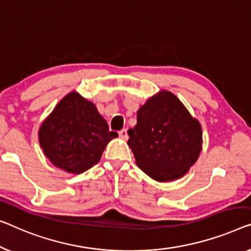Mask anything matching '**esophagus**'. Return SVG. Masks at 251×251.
Masks as SVG:
<instances>
[{
  "label": "esophagus",
  "instance_id": "esophagus-1",
  "mask_svg": "<svg viewBox=\"0 0 251 251\" xmlns=\"http://www.w3.org/2000/svg\"><path fill=\"white\" fill-rule=\"evenodd\" d=\"M119 137L123 138V140H127V137H128V135H127V129H122L119 130Z\"/></svg>",
  "mask_w": 251,
  "mask_h": 251
}]
</instances>
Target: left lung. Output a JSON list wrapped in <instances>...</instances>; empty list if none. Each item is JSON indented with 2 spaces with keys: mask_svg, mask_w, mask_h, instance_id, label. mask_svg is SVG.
Here are the masks:
<instances>
[{
  "mask_svg": "<svg viewBox=\"0 0 251 251\" xmlns=\"http://www.w3.org/2000/svg\"><path fill=\"white\" fill-rule=\"evenodd\" d=\"M127 133L137 167L159 182L184 177L203 145L201 123L168 90H160L142 104L136 125Z\"/></svg>",
  "mask_w": 251,
  "mask_h": 251,
  "instance_id": "left-lung-1",
  "label": "left lung"
}]
</instances>
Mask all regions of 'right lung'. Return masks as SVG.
<instances>
[{"instance_id": "add662e5", "label": "right lung", "mask_w": 251, "mask_h": 251, "mask_svg": "<svg viewBox=\"0 0 251 251\" xmlns=\"http://www.w3.org/2000/svg\"><path fill=\"white\" fill-rule=\"evenodd\" d=\"M118 136L96 104L72 91L56 104L38 130L46 158L63 171L80 175L99 162L107 144Z\"/></svg>"}]
</instances>
